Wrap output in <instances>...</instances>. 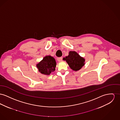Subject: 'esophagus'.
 Masks as SVG:
<instances>
[{
    "instance_id": "1",
    "label": "esophagus",
    "mask_w": 120,
    "mask_h": 120,
    "mask_svg": "<svg viewBox=\"0 0 120 120\" xmlns=\"http://www.w3.org/2000/svg\"><path fill=\"white\" fill-rule=\"evenodd\" d=\"M57 60L59 61V62H60V61H61L62 60V57H59L57 58Z\"/></svg>"
}]
</instances>
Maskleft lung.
I'll list each match as a JSON object with an SVG mask.
<instances>
[{
  "mask_svg": "<svg viewBox=\"0 0 120 120\" xmlns=\"http://www.w3.org/2000/svg\"><path fill=\"white\" fill-rule=\"evenodd\" d=\"M70 67L74 71H77L84 65L85 60L75 51H70L69 55L64 58Z\"/></svg>",
  "mask_w": 120,
  "mask_h": 120,
  "instance_id": "1",
  "label": "left lung"
}]
</instances>
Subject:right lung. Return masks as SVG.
<instances>
[{
  "mask_svg": "<svg viewBox=\"0 0 120 120\" xmlns=\"http://www.w3.org/2000/svg\"><path fill=\"white\" fill-rule=\"evenodd\" d=\"M56 63L55 59L52 56H45L43 59L36 64L39 71L45 75H49L56 70Z\"/></svg>",
  "mask_w": 120,
  "mask_h": 120,
  "instance_id": "add662e5",
  "label": "right lung"
}]
</instances>
